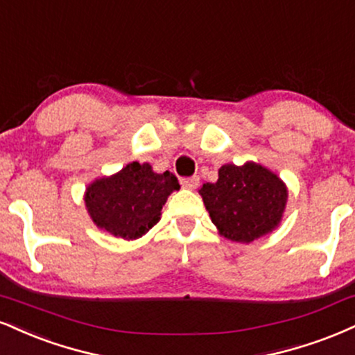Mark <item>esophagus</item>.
I'll return each mask as SVG.
<instances>
[{
  "mask_svg": "<svg viewBox=\"0 0 355 355\" xmlns=\"http://www.w3.org/2000/svg\"><path fill=\"white\" fill-rule=\"evenodd\" d=\"M198 183H200L198 177L183 178V180H182V187H183V189H187V190H195L196 187H198Z\"/></svg>",
  "mask_w": 355,
  "mask_h": 355,
  "instance_id": "esophagus-1",
  "label": "esophagus"
}]
</instances>
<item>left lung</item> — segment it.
Returning <instances> with one entry per match:
<instances>
[{
	"label": "left lung",
	"instance_id": "1",
	"mask_svg": "<svg viewBox=\"0 0 355 355\" xmlns=\"http://www.w3.org/2000/svg\"><path fill=\"white\" fill-rule=\"evenodd\" d=\"M198 193L221 236L246 245L275 232L288 203L286 183L256 162L223 165Z\"/></svg>",
	"mask_w": 355,
	"mask_h": 355
}]
</instances>
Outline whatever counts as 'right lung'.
<instances>
[{"instance_id":"right-lung-1","label":"right lung","mask_w":355,"mask_h":355,"mask_svg":"<svg viewBox=\"0 0 355 355\" xmlns=\"http://www.w3.org/2000/svg\"><path fill=\"white\" fill-rule=\"evenodd\" d=\"M180 190L170 172L132 162L110 177L96 178L84 191L85 210L99 230L122 240H139L159 223L170 193Z\"/></svg>"}]
</instances>
